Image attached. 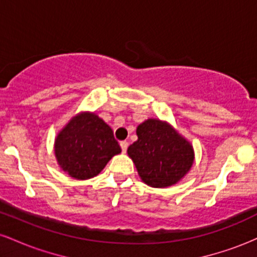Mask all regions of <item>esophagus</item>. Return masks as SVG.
Segmentation results:
<instances>
[{"mask_svg": "<svg viewBox=\"0 0 257 257\" xmlns=\"http://www.w3.org/2000/svg\"><path fill=\"white\" fill-rule=\"evenodd\" d=\"M119 145H120V149H122V151L123 152H126V149H128V146H129V144H128V141H120L119 143Z\"/></svg>", "mask_w": 257, "mask_h": 257, "instance_id": "1", "label": "esophagus"}]
</instances>
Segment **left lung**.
Instances as JSON below:
<instances>
[{"label":"left lung","instance_id":"8db88e82","mask_svg":"<svg viewBox=\"0 0 257 257\" xmlns=\"http://www.w3.org/2000/svg\"><path fill=\"white\" fill-rule=\"evenodd\" d=\"M137 135L138 140L128 147V155L149 186H172L192 167V146L167 123L147 119L138 126Z\"/></svg>","mask_w":257,"mask_h":257}]
</instances>
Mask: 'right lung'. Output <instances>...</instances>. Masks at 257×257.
<instances>
[{"mask_svg": "<svg viewBox=\"0 0 257 257\" xmlns=\"http://www.w3.org/2000/svg\"><path fill=\"white\" fill-rule=\"evenodd\" d=\"M54 151L63 170L85 180L98 175L120 147L104 120L94 113H82L59 133Z\"/></svg>", "mask_w": 257, "mask_h": 257, "instance_id": "right-lung-1", "label": "right lung"}]
</instances>
